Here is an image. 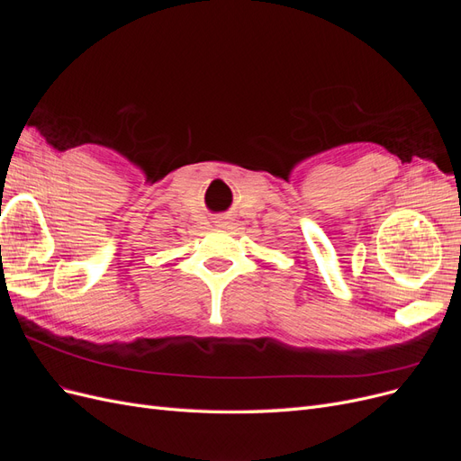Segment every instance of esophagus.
<instances>
[{"mask_svg": "<svg viewBox=\"0 0 461 461\" xmlns=\"http://www.w3.org/2000/svg\"><path fill=\"white\" fill-rule=\"evenodd\" d=\"M215 222H219V227H221V225H225V219H217Z\"/></svg>", "mask_w": 461, "mask_h": 461, "instance_id": "esophagus-1", "label": "esophagus"}]
</instances>
